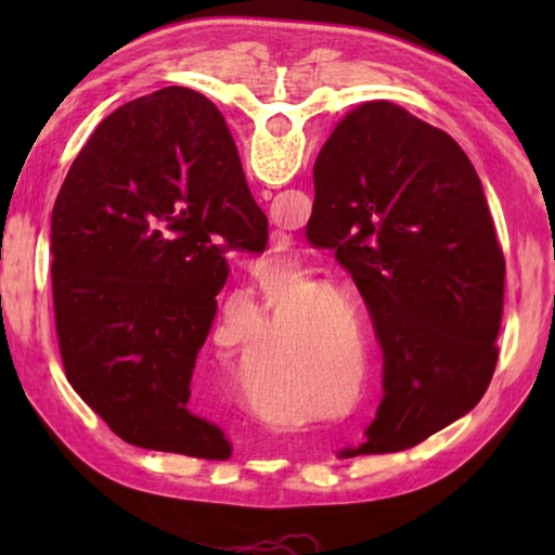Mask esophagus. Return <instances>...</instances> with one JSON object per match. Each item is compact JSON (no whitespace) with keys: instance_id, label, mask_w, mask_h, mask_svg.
I'll return each instance as SVG.
<instances>
[{"instance_id":"obj_1","label":"esophagus","mask_w":555,"mask_h":555,"mask_svg":"<svg viewBox=\"0 0 555 555\" xmlns=\"http://www.w3.org/2000/svg\"><path fill=\"white\" fill-rule=\"evenodd\" d=\"M264 198H269V193H264Z\"/></svg>"}]
</instances>
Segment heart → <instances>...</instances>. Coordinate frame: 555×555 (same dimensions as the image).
<instances>
[{
	"mask_svg": "<svg viewBox=\"0 0 555 555\" xmlns=\"http://www.w3.org/2000/svg\"><path fill=\"white\" fill-rule=\"evenodd\" d=\"M333 367V352L325 345H315L308 350L300 343H291L286 337H274L261 350L251 379L259 384L294 382L300 387L318 384Z\"/></svg>",
	"mask_w": 555,
	"mask_h": 555,
	"instance_id": "heart-1",
	"label": "heart"
}]
</instances>
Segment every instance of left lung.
Listing matches in <instances>:
<instances>
[{
  "label": "left lung",
  "mask_w": 555,
  "mask_h": 555,
  "mask_svg": "<svg viewBox=\"0 0 555 555\" xmlns=\"http://www.w3.org/2000/svg\"><path fill=\"white\" fill-rule=\"evenodd\" d=\"M313 185L306 234L350 271L384 350L357 453L413 448L477 406L500 354L504 255L480 176L443 129L377 100L335 127Z\"/></svg>",
  "instance_id": "left-lung-1"
}]
</instances>
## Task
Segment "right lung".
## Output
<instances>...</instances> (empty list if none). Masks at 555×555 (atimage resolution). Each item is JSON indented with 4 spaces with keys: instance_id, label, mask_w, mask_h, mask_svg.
I'll return each instance as SVG.
<instances>
[{
    "instance_id": "1",
    "label": "right lung",
    "mask_w": 555,
    "mask_h": 555,
    "mask_svg": "<svg viewBox=\"0 0 555 555\" xmlns=\"http://www.w3.org/2000/svg\"><path fill=\"white\" fill-rule=\"evenodd\" d=\"M269 220L220 109L164 88L92 131L51 212L55 335L65 377L121 440L228 460L198 416L193 370L230 267Z\"/></svg>"
}]
</instances>
